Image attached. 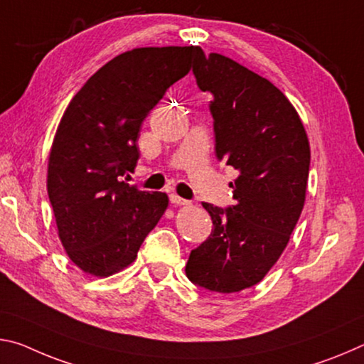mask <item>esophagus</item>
Wrapping results in <instances>:
<instances>
[{
  "label": "esophagus",
  "mask_w": 364,
  "mask_h": 364,
  "mask_svg": "<svg viewBox=\"0 0 364 364\" xmlns=\"http://www.w3.org/2000/svg\"><path fill=\"white\" fill-rule=\"evenodd\" d=\"M169 200H171V203L176 205V206H187V205H190L188 200L181 198V196L176 195V193H171L169 195Z\"/></svg>",
  "instance_id": "esophagus-1"
}]
</instances>
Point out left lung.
Masks as SVG:
<instances>
[{
    "instance_id": "obj_1",
    "label": "left lung",
    "mask_w": 364,
    "mask_h": 364,
    "mask_svg": "<svg viewBox=\"0 0 364 364\" xmlns=\"http://www.w3.org/2000/svg\"><path fill=\"white\" fill-rule=\"evenodd\" d=\"M193 74L210 92L216 156L238 171L235 205L203 203L214 229L186 266L200 287L232 294L253 287L287 247L305 205L309 141L299 112L272 83L198 48Z\"/></svg>"
}]
</instances>
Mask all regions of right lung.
Masks as SVG:
<instances>
[{"label":"right lung","mask_w":364,"mask_h":364,"mask_svg":"<svg viewBox=\"0 0 364 364\" xmlns=\"http://www.w3.org/2000/svg\"><path fill=\"white\" fill-rule=\"evenodd\" d=\"M198 46L135 48L111 59L70 100L48 159L58 235L83 272L108 277L136 258L168 208L163 192L121 181L139 161L136 140L168 88L188 74Z\"/></svg>","instance_id":"add662e5"}]
</instances>
